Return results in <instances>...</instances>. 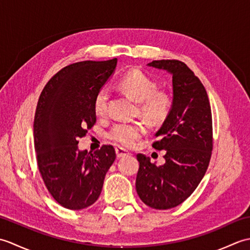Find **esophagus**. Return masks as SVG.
Returning a JSON list of instances; mask_svg holds the SVG:
<instances>
[{"mask_svg": "<svg viewBox=\"0 0 250 250\" xmlns=\"http://www.w3.org/2000/svg\"><path fill=\"white\" fill-rule=\"evenodd\" d=\"M116 155H117V158H125V157H126V156H129L130 153L126 151V150H125L124 148H120V147H117L116 148Z\"/></svg>", "mask_w": 250, "mask_h": 250, "instance_id": "esophagus-1", "label": "esophagus"}]
</instances>
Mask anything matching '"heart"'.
<instances>
[{
  "label": "heart",
  "mask_w": 250,
  "mask_h": 250,
  "mask_svg": "<svg viewBox=\"0 0 250 250\" xmlns=\"http://www.w3.org/2000/svg\"><path fill=\"white\" fill-rule=\"evenodd\" d=\"M118 87L121 91L130 95L139 103L141 116L151 124H160L166 120L172 109V99L169 94L158 90L157 83L140 70H132L125 73L119 79ZM107 90H99L93 103L95 113L104 115L107 110ZM144 133V126L139 122H119L110 130V139L120 146L131 147Z\"/></svg>",
  "instance_id": "1"
}]
</instances>
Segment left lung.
Instances as JSON below:
<instances>
[{
  "instance_id": "left-lung-1",
  "label": "left lung",
  "mask_w": 250,
  "mask_h": 250,
  "mask_svg": "<svg viewBox=\"0 0 250 250\" xmlns=\"http://www.w3.org/2000/svg\"><path fill=\"white\" fill-rule=\"evenodd\" d=\"M147 66L172 76V109L152 145L166 150V163L157 167L139 153L135 187L146 205L168 209L189 198L205 175L213 149L211 110L203 83L184 62L155 60Z\"/></svg>"
}]
</instances>
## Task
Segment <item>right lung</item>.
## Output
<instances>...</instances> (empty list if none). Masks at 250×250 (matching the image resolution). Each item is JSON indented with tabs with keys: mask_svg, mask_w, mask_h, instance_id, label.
Segmentation results:
<instances>
[{
	"mask_svg": "<svg viewBox=\"0 0 250 250\" xmlns=\"http://www.w3.org/2000/svg\"><path fill=\"white\" fill-rule=\"evenodd\" d=\"M116 66L117 59L74 63L57 73L40 95L33 126L37 166L47 189L65 208L92 205L116 159L110 145L92 153L78 148V139L97 120L95 95Z\"/></svg>",
	"mask_w": 250,
	"mask_h": 250,
	"instance_id": "1",
	"label": "right lung"
}]
</instances>
